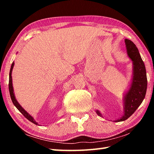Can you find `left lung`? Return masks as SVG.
<instances>
[{"label": "left lung", "mask_w": 154, "mask_h": 154, "mask_svg": "<svg viewBox=\"0 0 154 154\" xmlns=\"http://www.w3.org/2000/svg\"><path fill=\"white\" fill-rule=\"evenodd\" d=\"M125 43L128 55L133 61L134 75L131 87L125 96L124 114L122 118L116 122L126 120L134 113L145 98L147 86L145 66L139 50L132 41L125 39ZM96 113L99 116H101L98 111H96Z\"/></svg>", "instance_id": "obj_1"}]
</instances>
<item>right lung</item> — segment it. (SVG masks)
I'll return each instance as SVG.
<instances>
[{"label":"right lung","instance_id":"obj_1","mask_svg":"<svg viewBox=\"0 0 154 154\" xmlns=\"http://www.w3.org/2000/svg\"><path fill=\"white\" fill-rule=\"evenodd\" d=\"M14 63L13 62L11 64V69H10V72H9V90L10 96H11L12 102H13V103H14V105L15 106V107H16L18 110L21 112V113H22L26 118L28 119L30 122H32L33 124L37 125V123H36V122L34 120L32 117L30 116V115L28 114L27 112L20 105V104L17 103V101L16 100V99H15V98L14 93V89H13V85H12V77H11V72H12L13 68H14Z\"/></svg>","mask_w":154,"mask_h":154}]
</instances>
